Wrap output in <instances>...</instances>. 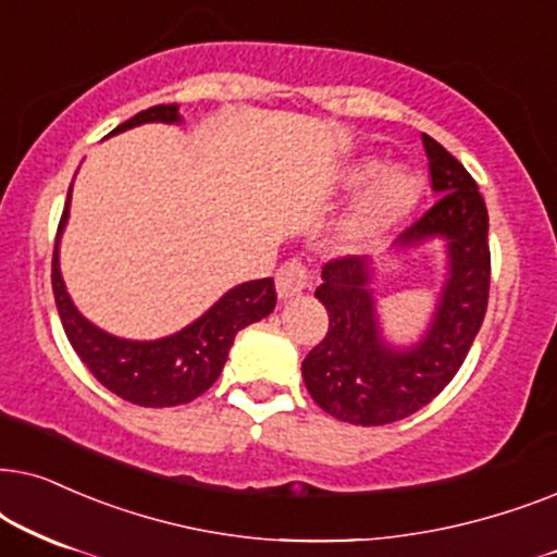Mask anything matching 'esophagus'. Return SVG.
I'll return each mask as SVG.
<instances>
[{"instance_id": "1", "label": "esophagus", "mask_w": 557, "mask_h": 557, "mask_svg": "<svg viewBox=\"0 0 557 557\" xmlns=\"http://www.w3.org/2000/svg\"><path fill=\"white\" fill-rule=\"evenodd\" d=\"M308 283H310V270L306 262H300V259H290V262H285L277 270V277H274L277 295L283 300L300 295L308 287Z\"/></svg>"}]
</instances>
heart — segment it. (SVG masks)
I'll return each mask as SVG.
<instances>
[{
    "label": "heart",
    "instance_id": "obj_1",
    "mask_svg": "<svg viewBox=\"0 0 557 557\" xmlns=\"http://www.w3.org/2000/svg\"><path fill=\"white\" fill-rule=\"evenodd\" d=\"M384 170V162L376 158H364L354 162L346 173L348 188H361V185L372 183L376 175ZM420 181L407 170H389L380 181L372 185V190L361 198L359 209L346 224V236L354 242H369L399 224L412 206L418 203Z\"/></svg>",
    "mask_w": 557,
    "mask_h": 557
}]
</instances>
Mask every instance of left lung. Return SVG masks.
Segmentation results:
<instances>
[{"mask_svg":"<svg viewBox=\"0 0 557 557\" xmlns=\"http://www.w3.org/2000/svg\"><path fill=\"white\" fill-rule=\"evenodd\" d=\"M422 145L438 201L395 239V251L446 242V283L422 338L397 348L382 336L369 257L333 259L315 290L329 310V333L302 359V380L321 410L351 425H387L438 397L484 323L492 280L486 203L446 147L428 135Z\"/></svg>","mask_w":557,"mask_h":557,"instance_id":"8db88e82","label":"left lung"}]
</instances>
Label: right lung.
<instances>
[{"label": "right lung", "instance_id": "add662e5", "mask_svg": "<svg viewBox=\"0 0 557 557\" xmlns=\"http://www.w3.org/2000/svg\"><path fill=\"white\" fill-rule=\"evenodd\" d=\"M147 122L177 124L183 122V116L177 114V103H160V107L139 111L129 122L119 124L111 135H119V132L139 127V124ZM69 209L71 190L55 236L53 295L58 315H61L73 351L81 356L88 372L103 387L114 392L116 397L127 399V403L143 407H175L201 397L219 380L236 333L247 329L249 323L262 321L274 310L277 293H274L272 277L251 280V283L232 287L198 321L185 325L173 336L154 341L111 336V333L96 329L91 321H86L78 313L61 277L58 249H61V234L65 221H69Z\"/></svg>", "mask_w": 557, "mask_h": 557}]
</instances>
